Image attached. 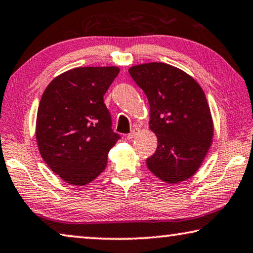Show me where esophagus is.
I'll use <instances>...</instances> for the list:
<instances>
[{
    "label": "esophagus",
    "instance_id": "34e87169",
    "mask_svg": "<svg viewBox=\"0 0 253 253\" xmlns=\"http://www.w3.org/2000/svg\"><path fill=\"white\" fill-rule=\"evenodd\" d=\"M138 133H140V128H134L133 130H131V133H129L127 135V140H133V138L136 136V135H138Z\"/></svg>",
    "mask_w": 253,
    "mask_h": 253
}]
</instances>
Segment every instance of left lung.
Wrapping results in <instances>:
<instances>
[{"mask_svg":"<svg viewBox=\"0 0 253 253\" xmlns=\"http://www.w3.org/2000/svg\"><path fill=\"white\" fill-rule=\"evenodd\" d=\"M128 72L147 95L149 125L157 135L148 169L166 183L189 179L212 143L213 122L204 91L189 74L165 63L135 65Z\"/></svg>","mask_w":253,"mask_h":253,"instance_id":"8db88e82","label":"left lung"}]
</instances>
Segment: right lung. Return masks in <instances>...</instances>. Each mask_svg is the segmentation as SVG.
<instances>
[{"instance_id": "obj_1", "label": "right lung", "mask_w": 253, "mask_h": 253, "mask_svg": "<svg viewBox=\"0 0 253 253\" xmlns=\"http://www.w3.org/2000/svg\"><path fill=\"white\" fill-rule=\"evenodd\" d=\"M119 67H77L56 77L42 95L37 142L52 172L73 186L96 179L108 164L109 150L120 138L103 96Z\"/></svg>"}]
</instances>
